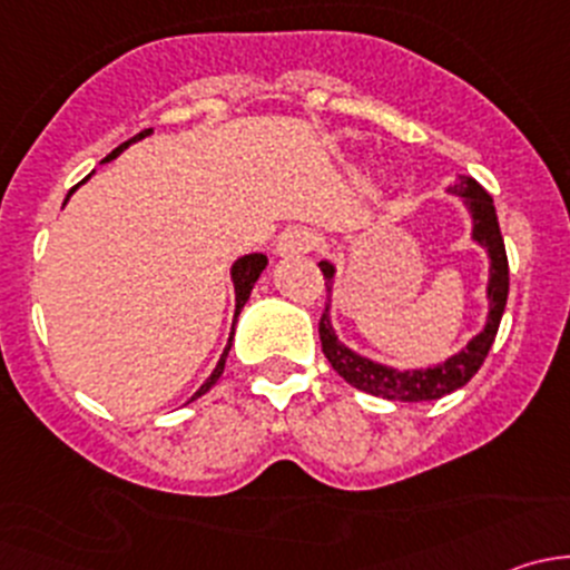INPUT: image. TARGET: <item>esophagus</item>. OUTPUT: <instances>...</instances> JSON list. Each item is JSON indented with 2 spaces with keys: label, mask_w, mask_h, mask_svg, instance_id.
Wrapping results in <instances>:
<instances>
[{
  "label": "esophagus",
  "mask_w": 570,
  "mask_h": 570,
  "mask_svg": "<svg viewBox=\"0 0 570 570\" xmlns=\"http://www.w3.org/2000/svg\"><path fill=\"white\" fill-rule=\"evenodd\" d=\"M317 243L320 237L312 232V228L295 226V228H286V232L281 234L278 243H275V253H278V256H303V253L317 248Z\"/></svg>",
  "instance_id": "obj_1"
}]
</instances>
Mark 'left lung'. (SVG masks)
Listing matches in <instances>:
<instances>
[{
	"mask_svg": "<svg viewBox=\"0 0 570 570\" xmlns=\"http://www.w3.org/2000/svg\"><path fill=\"white\" fill-rule=\"evenodd\" d=\"M450 195L463 200L465 212L471 217V243H476L488 253V314L485 325L480 333L465 342V347L458 353L446 355L439 364L416 366V370H400V366L383 364V361L370 358V355L355 353L353 347L338 338V333L333 331L331 322V292H333V278H336V264L322 258L320 269L325 275V289H327V303L325 312L320 320V342L322 353L331 361L333 370L355 386L358 392H366L372 396H383V400H396V402H428L439 400V396L458 392L463 389L471 377L476 375V370L485 361L488 350H491L493 338H497L499 322H502L504 306H508V253H504L502 232H499L497 209H493V198L474 181L471 176H458L455 184L446 189Z\"/></svg>",
	"mask_w": 570,
	"mask_h": 570,
	"instance_id": "8db88e82",
	"label": "left lung"
}]
</instances>
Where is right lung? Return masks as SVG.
<instances>
[{
    "mask_svg": "<svg viewBox=\"0 0 570 570\" xmlns=\"http://www.w3.org/2000/svg\"><path fill=\"white\" fill-rule=\"evenodd\" d=\"M151 131H154V129H146V131H140V135H137V137H131V140H126L124 146H118V148H115L112 154H107V157L101 159V163H112V159H115V157H120V154H124L126 148L131 146V142L142 140V137H148V135H151ZM90 176H94V174H90ZM90 176H88V178H90ZM88 178H85V181H88ZM85 181H82V184H85ZM82 184H77V187H73L71 193L66 195V204H68V198H71V195L77 193L79 187H82ZM264 267H267V256H264V253H248V256H239L237 262L232 264V284H234V325H237L239 312H243L245 303H248V297H250L253 286H256L258 275L264 273ZM234 325H232V336H228V344H226V350H223L220 361H217V366H215V370H212V375L206 377V381H204V386H200L198 392L193 394V400H198L200 394H206V392H209L212 386H215L217 381H220L223 366H226V358H228V350H232V342H234ZM193 400H189V402H193Z\"/></svg>",
    "mask_w": 570,
    "mask_h": 570,
    "instance_id": "1",
    "label": "right lung"
}]
</instances>
